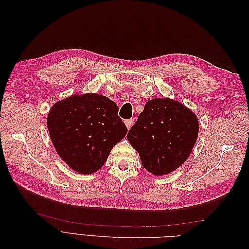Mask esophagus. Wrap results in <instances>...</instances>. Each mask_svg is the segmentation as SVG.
I'll list each match as a JSON object with an SVG mask.
<instances>
[{
    "label": "esophagus",
    "mask_w": 249,
    "mask_h": 249,
    "mask_svg": "<svg viewBox=\"0 0 249 249\" xmlns=\"http://www.w3.org/2000/svg\"><path fill=\"white\" fill-rule=\"evenodd\" d=\"M124 124H125L127 129L130 130V127H131V126L133 125V124H134V119H126L125 122H124Z\"/></svg>",
    "instance_id": "obj_1"
}]
</instances>
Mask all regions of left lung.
Instances as JSON below:
<instances>
[{
  "mask_svg": "<svg viewBox=\"0 0 249 249\" xmlns=\"http://www.w3.org/2000/svg\"><path fill=\"white\" fill-rule=\"evenodd\" d=\"M198 130V119L190 109L168 97H157L145 104L126 138L139 153L143 167L163 176L188 159Z\"/></svg>",
  "mask_w": 249,
  "mask_h": 249,
  "instance_id": "obj_1",
  "label": "left lung"
}]
</instances>
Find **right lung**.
<instances>
[{
	"label": "right lung",
	"mask_w": 249,
	"mask_h": 249,
	"mask_svg": "<svg viewBox=\"0 0 249 249\" xmlns=\"http://www.w3.org/2000/svg\"><path fill=\"white\" fill-rule=\"evenodd\" d=\"M47 124L60 158L83 175L99 170L127 132L117 105L96 93L74 94L57 102Z\"/></svg>",
	"instance_id": "add662e5"
}]
</instances>
